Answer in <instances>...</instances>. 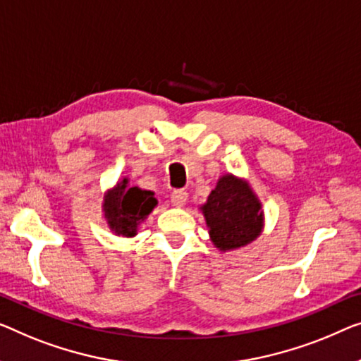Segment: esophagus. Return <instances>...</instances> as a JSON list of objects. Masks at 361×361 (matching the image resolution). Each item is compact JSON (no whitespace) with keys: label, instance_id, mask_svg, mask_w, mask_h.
Masks as SVG:
<instances>
[{"label":"esophagus","instance_id":"34e87169","mask_svg":"<svg viewBox=\"0 0 361 361\" xmlns=\"http://www.w3.org/2000/svg\"><path fill=\"white\" fill-rule=\"evenodd\" d=\"M188 201V192L185 190H176L171 192V202L175 204L176 207H183Z\"/></svg>","mask_w":361,"mask_h":361}]
</instances>
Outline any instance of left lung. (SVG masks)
Instances as JSON below:
<instances>
[{"mask_svg": "<svg viewBox=\"0 0 361 361\" xmlns=\"http://www.w3.org/2000/svg\"><path fill=\"white\" fill-rule=\"evenodd\" d=\"M209 238L220 252L241 250L264 230V209L248 180L233 173L219 176L207 201L199 206Z\"/></svg>", "mask_w": 361, "mask_h": 361, "instance_id": "8db88e82", "label": "left lung"}]
</instances>
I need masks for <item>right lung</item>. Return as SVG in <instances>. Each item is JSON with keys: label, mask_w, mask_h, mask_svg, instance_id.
Here are the masks:
<instances>
[{"label": "right lung", "mask_w": 361, "mask_h": 361, "mask_svg": "<svg viewBox=\"0 0 361 361\" xmlns=\"http://www.w3.org/2000/svg\"><path fill=\"white\" fill-rule=\"evenodd\" d=\"M157 204L159 201L155 199L154 191L129 185L128 176H123L115 183V186L104 192L102 215L111 233L133 238L146 222L149 214L157 207Z\"/></svg>", "instance_id": "right-lung-1"}]
</instances>
